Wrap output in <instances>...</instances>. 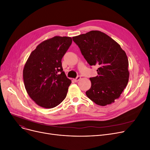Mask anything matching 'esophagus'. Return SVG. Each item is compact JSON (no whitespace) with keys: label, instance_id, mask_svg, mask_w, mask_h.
Wrapping results in <instances>:
<instances>
[{"label":"esophagus","instance_id":"esophagus-1","mask_svg":"<svg viewBox=\"0 0 150 150\" xmlns=\"http://www.w3.org/2000/svg\"><path fill=\"white\" fill-rule=\"evenodd\" d=\"M81 76H78L76 78V79H74V81H75V82H78V81H79L80 79H81Z\"/></svg>","mask_w":150,"mask_h":150}]
</instances>
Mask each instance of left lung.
I'll return each instance as SVG.
<instances>
[{"label":"left lung","mask_w":150,"mask_h":150,"mask_svg":"<svg viewBox=\"0 0 150 150\" xmlns=\"http://www.w3.org/2000/svg\"><path fill=\"white\" fill-rule=\"evenodd\" d=\"M90 66L96 65L98 76L90 77L91 88L86 95L98 105L115 102L129 81V62L125 52L108 35L92 30L73 37Z\"/></svg>","instance_id":"1"}]
</instances>
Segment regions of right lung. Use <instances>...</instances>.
<instances>
[{
  "instance_id": "1",
  "label": "right lung",
  "mask_w": 150,
  "mask_h": 150,
  "mask_svg": "<svg viewBox=\"0 0 150 150\" xmlns=\"http://www.w3.org/2000/svg\"><path fill=\"white\" fill-rule=\"evenodd\" d=\"M71 43L72 38L68 37L56 36L45 40L32 52L25 64V88L42 108H55L67 96L71 81L63 71L62 59Z\"/></svg>"
}]
</instances>
